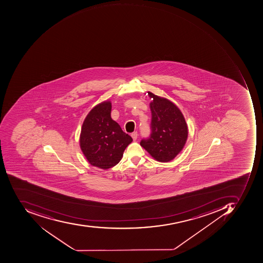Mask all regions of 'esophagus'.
<instances>
[{"label":"esophagus","mask_w":263,"mask_h":263,"mask_svg":"<svg viewBox=\"0 0 263 263\" xmlns=\"http://www.w3.org/2000/svg\"><path fill=\"white\" fill-rule=\"evenodd\" d=\"M131 137H132L133 139H134V141H136V140L138 139V132L132 133V134H131Z\"/></svg>","instance_id":"1"}]
</instances>
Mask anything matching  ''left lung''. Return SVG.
I'll list each match as a JSON object with an SVG mask.
<instances>
[{
  "instance_id": "left-lung-1",
  "label": "left lung",
  "mask_w": 263,
  "mask_h": 263,
  "mask_svg": "<svg viewBox=\"0 0 263 263\" xmlns=\"http://www.w3.org/2000/svg\"><path fill=\"white\" fill-rule=\"evenodd\" d=\"M148 95L153 99L150 103L151 134L140 144L156 160L171 161L185 145L187 125L182 112L173 103L150 91Z\"/></svg>"
}]
</instances>
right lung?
<instances>
[{
	"label": "right lung",
	"instance_id": "add662e5",
	"mask_svg": "<svg viewBox=\"0 0 263 263\" xmlns=\"http://www.w3.org/2000/svg\"><path fill=\"white\" fill-rule=\"evenodd\" d=\"M110 111L109 101L96 106L87 115L80 138L81 150L88 162L104 170L119 163L125 148L133 141L112 120Z\"/></svg>",
	"mask_w": 263,
	"mask_h": 263
}]
</instances>
